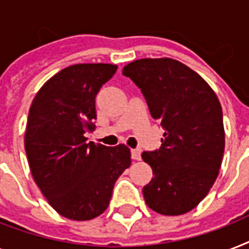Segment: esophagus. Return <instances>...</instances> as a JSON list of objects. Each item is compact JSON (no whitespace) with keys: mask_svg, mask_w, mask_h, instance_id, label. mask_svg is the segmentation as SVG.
<instances>
[{"mask_svg":"<svg viewBox=\"0 0 249 249\" xmlns=\"http://www.w3.org/2000/svg\"><path fill=\"white\" fill-rule=\"evenodd\" d=\"M132 159L133 160H141V150H138V148H134V150H132Z\"/></svg>","mask_w":249,"mask_h":249,"instance_id":"34e87169","label":"esophagus"}]
</instances>
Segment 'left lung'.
Here are the masks:
<instances>
[{
    "instance_id": "obj_1",
    "label": "left lung",
    "mask_w": 249,
    "mask_h": 249,
    "mask_svg": "<svg viewBox=\"0 0 249 249\" xmlns=\"http://www.w3.org/2000/svg\"><path fill=\"white\" fill-rule=\"evenodd\" d=\"M146 98L165 133L161 147L142 152L154 177L146 204L164 216L190 212L212 189L225 150L222 108L200 75L172 58H144L123 68Z\"/></svg>"
}]
</instances>
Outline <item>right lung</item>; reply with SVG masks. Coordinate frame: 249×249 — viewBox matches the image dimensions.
<instances>
[{"instance_id": "obj_1", "label": "right lung", "mask_w": 249, "mask_h": 249, "mask_svg": "<svg viewBox=\"0 0 249 249\" xmlns=\"http://www.w3.org/2000/svg\"><path fill=\"white\" fill-rule=\"evenodd\" d=\"M116 64L80 63L63 68L33 98L24 147L36 185L60 216L88 221L105 212L115 182L130 166L125 144L86 143L97 119L95 95Z\"/></svg>"}]
</instances>
